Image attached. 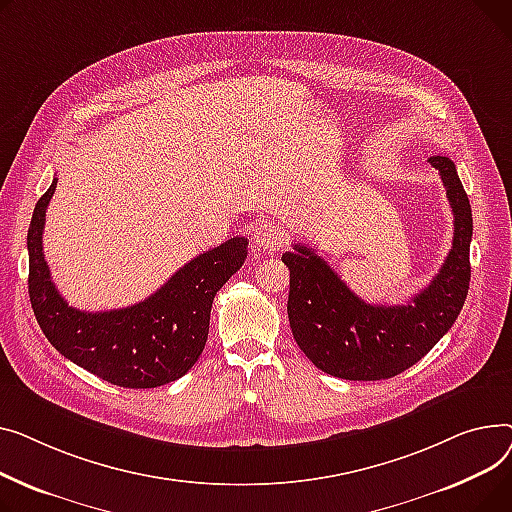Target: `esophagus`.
I'll list each match as a JSON object with an SVG mask.
<instances>
[{
	"instance_id": "34e87169",
	"label": "esophagus",
	"mask_w": 512,
	"mask_h": 512,
	"mask_svg": "<svg viewBox=\"0 0 512 512\" xmlns=\"http://www.w3.org/2000/svg\"><path fill=\"white\" fill-rule=\"evenodd\" d=\"M283 231L275 223H264L254 229V244L260 250H277L283 244Z\"/></svg>"
}]
</instances>
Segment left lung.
<instances>
[{
    "mask_svg": "<svg viewBox=\"0 0 512 512\" xmlns=\"http://www.w3.org/2000/svg\"><path fill=\"white\" fill-rule=\"evenodd\" d=\"M438 169L455 215V235L432 283L405 306H372L359 299L314 250L293 246L287 314L295 343L310 362L345 380L393 378L417 364L455 324L469 291L473 219L455 163L428 159Z\"/></svg>",
    "mask_w": 512,
    "mask_h": 512,
    "instance_id": "obj_1",
    "label": "left lung"
}]
</instances>
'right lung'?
Returning <instances> with one entry per match:
<instances>
[{
    "mask_svg": "<svg viewBox=\"0 0 512 512\" xmlns=\"http://www.w3.org/2000/svg\"><path fill=\"white\" fill-rule=\"evenodd\" d=\"M57 179L39 198L28 227V295L47 341L76 366L124 388H155L182 378L206 345L217 291L242 268L248 239L231 237L128 308L82 312L51 281L43 254L45 210Z\"/></svg>",
    "mask_w": 512,
    "mask_h": 512,
    "instance_id": "obj_1",
    "label": "right lung"
}]
</instances>
